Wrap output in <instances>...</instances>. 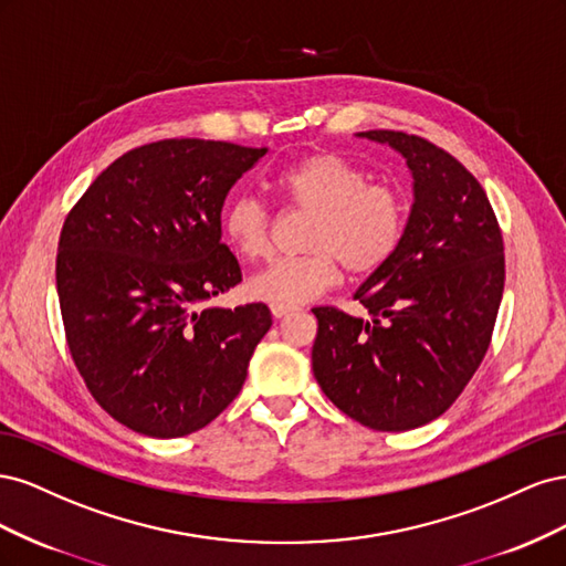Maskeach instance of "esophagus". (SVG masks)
<instances>
[{"instance_id": "esophagus-1", "label": "esophagus", "mask_w": 566, "mask_h": 566, "mask_svg": "<svg viewBox=\"0 0 566 566\" xmlns=\"http://www.w3.org/2000/svg\"><path fill=\"white\" fill-rule=\"evenodd\" d=\"M295 312V306H283V304H271V314L276 316V318H283V316H287V314H293Z\"/></svg>"}]
</instances>
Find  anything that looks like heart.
<instances>
[{"label":"heart","instance_id":"heart-1","mask_svg":"<svg viewBox=\"0 0 566 566\" xmlns=\"http://www.w3.org/2000/svg\"><path fill=\"white\" fill-rule=\"evenodd\" d=\"M339 153H314L273 179L290 210L312 214L300 256L271 262L248 283L254 300L297 306L335 281L339 266L349 276H370L391 262L406 233V200L389 184ZM221 227L243 260L256 262L271 248V212L250 193L229 200Z\"/></svg>","mask_w":566,"mask_h":566}]
</instances>
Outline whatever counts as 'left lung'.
Listing matches in <instances>:
<instances>
[{
	"mask_svg": "<svg viewBox=\"0 0 566 566\" xmlns=\"http://www.w3.org/2000/svg\"><path fill=\"white\" fill-rule=\"evenodd\" d=\"M413 172L416 202L391 262L356 290L370 321L316 306L314 375L342 413L378 432L432 422L482 364L505 285L499 219L482 184L416 134L370 129Z\"/></svg>",
	"mask_w": 566,
	"mask_h": 566,
	"instance_id": "8db88e82",
	"label": "left lung"
}]
</instances>
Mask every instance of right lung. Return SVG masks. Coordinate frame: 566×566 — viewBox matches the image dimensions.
<instances>
[{
	"label": "right lung",
	"instance_id": "obj_1",
	"mask_svg": "<svg viewBox=\"0 0 566 566\" xmlns=\"http://www.w3.org/2000/svg\"><path fill=\"white\" fill-rule=\"evenodd\" d=\"M264 153L205 139L132 148L63 221L56 287L67 349L96 403L134 432H198L243 389L269 306L205 302L243 279L219 214Z\"/></svg>",
	"mask_w": 566,
	"mask_h": 566
}]
</instances>
